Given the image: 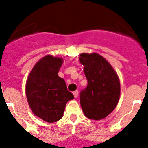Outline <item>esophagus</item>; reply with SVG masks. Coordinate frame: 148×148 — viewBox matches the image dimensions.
Segmentation results:
<instances>
[{
	"label": "esophagus",
	"mask_w": 148,
	"mask_h": 148,
	"mask_svg": "<svg viewBox=\"0 0 148 148\" xmlns=\"http://www.w3.org/2000/svg\"><path fill=\"white\" fill-rule=\"evenodd\" d=\"M73 94H74V98H77V96H78V92L77 91H75V92H73Z\"/></svg>",
	"instance_id": "esophagus-1"
}]
</instances>
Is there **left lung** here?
<instances>
[{
	"instance_id": "8db88e82",
	"label": "left lung",
	"mask_w": 148,
	"mask_h": 148,
	"mask_svg": "<svg viewBox=\"0 0 148 148\" xmlns=\"http://www.w3.org/2000/svg\"><path fill=\"white\" fill-rule=\"evenodd\" d=\"M79 60L88 80V85L82 91L80 98L84 116L94 120L104 119L119 102V77L111 64L97 53H83Z\"/></svg>"
}]
</instances>
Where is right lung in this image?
Returning <instances> with one entry per match:
<instances>
[{"label": "right lung", "instance_id": "right-lung-1", "mask_svg": "<svg viewBox=\"0 0 148 148\" xmlns=\"http://www.w3.org/2000/svg\"><path fill=\"white\" fill-rule=\"evenodd\" d=\"M64 60L47 55L35 64L25 84L29 107L35 116L47 123L60 120L66 102L74 99L64 80L58 76Z\"/></svg>", "mask_w": 148, "mask_h": 148}]
</instances>
